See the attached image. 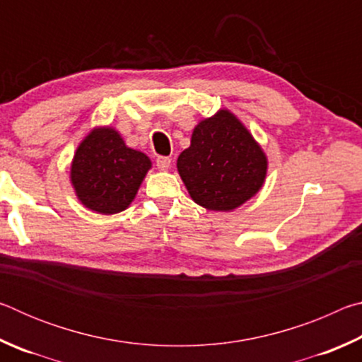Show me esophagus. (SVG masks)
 Instances as JSON below:
<instances>
[{"instance_id": "34e87169", "label": "esophagus", "mask_w": 362, "mask_h": 362, "mask_svg": "<svg viewBox=\"0 0 362 362\" xmlns=\"http://www.w3.org/2000/svg\"><path fill=\"white\" fill-rule=\"evenodd\" d=\"M170 164H173V159L168 158V156H158L156 158V168L159 170H168L170 168Z\"/></svg>"}]
</instances>
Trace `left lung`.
Returning <instances> with one entry per match:
<instances>
[{
	"label": "left lung",
	"mask_w": 362,
	"mask_h": 362,
	"mask_svg": "<svg viewBox=\"0 0 362 362\" xmlns=\"http://www.w3.org/2000/svg\"><path fill=\"white\" fill-rule=\"evenodd\" d=\"M177 169L196 204L211 211H231L259 192L267 158L252 136L226 110L194 127L189 148Z\"/></svg>",
	"instance_id": "8db88e82"
}]
</instances>
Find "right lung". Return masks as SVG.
I'll return each mask as SVG.
<instances>
[{
    "instance_id": "obj_1",
    "label": "right lung",
    "mask_w": 362,
    "mask_h": 362,
    "mask_svg": "<svg viewBox=\"0 0 362 362\" xmlns=\"http://www.w3.org/2000/svg\"><path fill=\"white\" fill-rule=\"evenodd\" d=\"M151 163L127 148L119 134L95 129L78 146L71 164V183L81 203L100 214L124 211L136 196Z\"/></svg>"
}]
</instances>
